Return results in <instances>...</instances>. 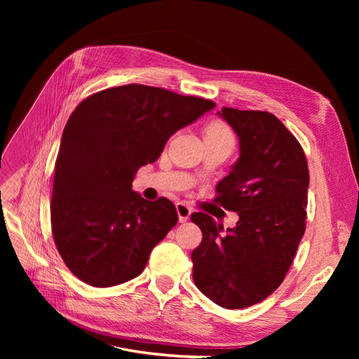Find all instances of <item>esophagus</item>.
Instances as JSON below:
<instances>
[{"mask_svg": "<svg viewBox=\"0 0 359 359\" xmlns=\"http://www.w3.org/2000/svg\"><path fill=\"white\" fill-rule=\"evenodd\" d=\"M177 212H178L180 223H186L190 219L191 208H190L189 205L184 203V202H180V203H177Z\"/></svg>", "mask_w": 359, "mask_h": 359, "instance_id": "34e87169", "label": "esophagus"}]
</instances>
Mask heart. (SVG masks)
Masks as SVG:
<instances>
[{"instance_id": "b5f03b06", "label": "heart", "mask_w": 359, "mask_h": 359, "mask_svg": "<svg viewBox=\"0 0 359 359\" xmlns=\"http://www.w3.org/2000/svg\"><path fill=\"white\" fill-rule=\"evenodd\" d=\"M223 135V133H231L229 128H227L224 124L222 123H214L211 124L208 128H206V135Z\"/></svg>"}]
</instances>
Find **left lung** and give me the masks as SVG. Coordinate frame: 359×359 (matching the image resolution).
I'll return each instance as SVG.
<instances>
[{
	"label": "left lung",
	"instance_id": "obj_1",
	"mask_svg": "<svg viewBox=\"0 0 359 359\" xmlns=\"http://www.w3.org/2000/svg\"><path fill=\"white\" fill-rule=\"evenodd\" d=\"M217 115L236 133L240 158L217 184L215 202L240 220L224 231L208 214H191L203 235L193 280L217 306L245 309L281 285L295 257L310 177L299 142L273 114L223 107Z\"/></svg>",
	"mask_w": 359,
	"mask_h": 359
}]
</instances>
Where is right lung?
Instances as JSON below:
<instances>
[{
  "mask_svg": "<svg viewBox=\"0 0 359 359\" xmlns=\"http://www.w3.org/2000/svg\"><path fill=\"white\" fill-rule=\"evenodd\" d=\"M214 107L139 83L95 93L76 107L62 132L50 202L53 241L76 277L111 287L142 273L178 214L169 199L151 202L132 190L136 172Z\"/></svg>",
  "mask_w": 359,
  "mask_h": 359,
  "instance_id": "right-lung-1",
  "label": "right lung"
}]
</instances>
